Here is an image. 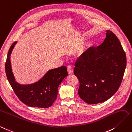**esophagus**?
<instances>
[{
    "mask_svg": "<svg viewBox=\"0 0 132 132\" xmlns=\"http://www.w3.org/2000/svg\"><path fill=\"white\" fill-rule=\"evenodd\" d=\"M67 70H68V72L69 74H73V68L70 66V65H68L67 67Z\"/></svg>",
    "mask_w": 132,
    "mask_h": 132,
    "instance_id": "1",
    "label": "esophagus"
}]
</instances>
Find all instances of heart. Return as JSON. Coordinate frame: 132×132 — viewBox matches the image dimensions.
Instances as JSON below:
<instances>
[{
  "mask_svg": "<svg viewBox=\"0 0 132 132\" xmlns=\"http://www.w3.org/2000/svg\"><path fill=\"white\" fill-rule=\"evenodd\" d=\"M84 54V48H80L79 50H78L77 52L76 53V57L77 58H80L83 56Z\"/></svg>",
  "mask_w": 132,
  "mask_h": 132,
  "instance_id": "b5f03b06",
  "label": "heart"
}]
</instances>
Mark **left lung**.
<instances>
[{"label":"left lung","instance_id":"8db88e82","mask_svg":"<svg viewBox=\"0 0 132 132\" xmlns=\"http://www.w3.org/2000/svg\"><path fill=\"white\" fill-rule=\"evenodd\" d=\"M97 48L85 52L75 64L74 74L79 80L78 94L93 104L107 101L118 90L127 64L122 45L112 31Z\"/></svg>","mask_w":132,"mask_h":132}]
</instances>
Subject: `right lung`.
<instances>
[{
	"instance_id": "1",
	"label": "right lung",
	"mask_w": 132,
	"mask_h": 132,
	"mask_svg": "<svg viewBox=\"0 0 132 132\" xmlns=\"http://www.w3.org/2000/svg\"><path fill=\"white\" fill-rule=\"evenodd\" d=\"M17 42L13 43L8 53L5 63L7 79L17 97L24 104L31 107H50L57 97L59 85L68 76L67 67L62 66L49 70L43 77L34 83L19 84L12 72L10 61V55Z\"/></svg>"
}]
</instances>
